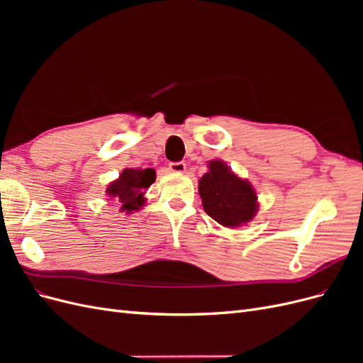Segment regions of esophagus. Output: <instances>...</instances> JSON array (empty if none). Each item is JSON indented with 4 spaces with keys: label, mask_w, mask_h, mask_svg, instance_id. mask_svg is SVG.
Returning a JSON list of instances; mask_svg holds the SVG:
<instances>
[{
    "label": "esophagus",
    "mask_w": 363,
    "mask_h": 363,
    "mask_svg": "<svg viewBox=\"0 0 363 363\" xmlns=\"http://www.w3.org/2000/svg\"><path fill=\"white\" fill-rule=\"evenodd\" d=\"M169 171L171 172H184L186 163L184 162H172V163H169Z\"/></svg>",
    "instance_id": "obj_1"
}]
</instances>
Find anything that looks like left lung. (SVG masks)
Returning a JSON list of instances; mask_svg holds the SVG:
<instances>
[{"mask_svg": "<svg viewBox=\"0 0 363 363\" xmlns=\"http://www.w3.org/2000/svg\"><path fill=\"white\" fill-rule=\"evenodd\" d=\"M208 172L199 182L206 213L224 227L250 223L257 213V195L251 183L238 177L223 160L208 162Z\"/></svg>", "mask_w": 363, "mask_h": 363, "instance_id": "8db88e82", "label": "left lung"}]
</instances>
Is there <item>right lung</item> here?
<instances>
[{"mask_svg":"<svg viewBox=\"0 0 363 363\" xmlns=\"http://www.w3.org/2000/svg\"><path fill=\"white\" fill-rule=\"evenodd\" d=\"M156 180V171L152 168L147 169H133L127 168L121 172L119 177L107 186L106 194L113 199L119 212L131 213L145 203V191Z\"/></svg>","mask_w":363,"mask_h":363,"instance_id":"obj_1","label":"right lung"}]
</instances>
